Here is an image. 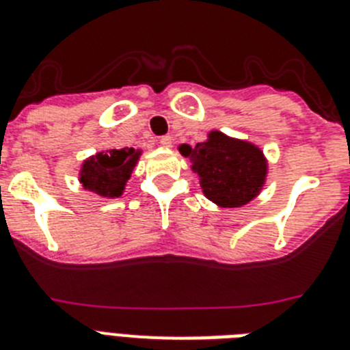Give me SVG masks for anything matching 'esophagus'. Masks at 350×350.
Here are the masks:
<instances>
[{
    "label": "esophagus",
    "instance_id": "esophagus-1",
    "mask_svg": "<svg viewBox=\"0 0 350 350\" xmlns=\"http://www.w3.org/2000/svg\"><path fill=\"white\" fill-rule=\"evenodd\" d=\"M158 142H160L161 148H170V146H172V137H170V135L160 137V140H158Z\"/></svg>",
    "mask_w": 350,
    "mask_h": 350
}]
</instances>
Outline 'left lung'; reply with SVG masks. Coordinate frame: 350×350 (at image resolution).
<instances>
[{"instance_id": "1", "label": "left lung", "mask_w": 350, "mask_h": 350, "mask_svg": "<svg viewBox=\"0 0 350 350\" xmlns=\"http://www.w3.org/2000/svg\"><path fill=\"white\" fill-rule=\"evenodd\" d=\"M180 152L189 158L199 176L202 193L220 208H240L258 198L265 187L269 163L258 146L233 139L219 130L204 142L181 144Z\"/></svg>"}]
</instances>
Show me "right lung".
Segmentation results:
<instances>
[{"label": "right lung", "instance_id": "1", "mask_svg": "<svg viewBox=\"0 0 350 350\" xmlns=\"http://www.w3.org/2000/svg\"><path fill=\"white\" fill-rule=\"evenodd\" d=\"M140 154L142 151L133 148L96 152L81 163V187L89 192L98 193L101 198H120Z\"/></svg>", "mask_w": 350, "mask_h": 350}]
</instances>
